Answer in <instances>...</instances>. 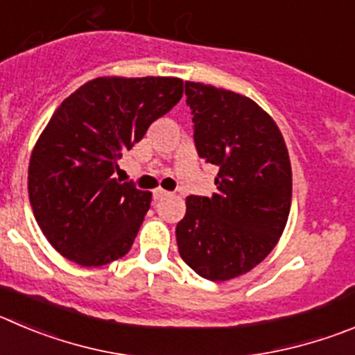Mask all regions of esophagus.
<instances>
[{"label":"esophagus","mask_w":355,"mask_h":355,"mask_svg":"<svg viewBox=\"0 0 355 355\" xmlns=\"http://www.w3.org/2000/svg\"><path fill=\"white\" fill-rule=\"evenodd\" d=\"M152 196H154V200H162L164 196H168V191L157 187V189H154V191H152Z\"/></svg>","instance_id":"1"}]
</instances>
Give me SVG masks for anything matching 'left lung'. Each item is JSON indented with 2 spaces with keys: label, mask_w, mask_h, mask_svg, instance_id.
Instances as JSON below:
<instances>
[{
  "label": "left lung",
  "mask_w": 355,
  "mask_h": 355,
  "mask_svg": "<svg viewBox=\"0 0 355 355\" xmlns=\"http://www.w3.org/2000/svg\"><path fill=\"white\" fill-rule=\"evenodd\" d=\"M200 157L218 168L217 193L189 196L177 224L178 252L203 278L224 282L275 248L291 211L293 171L282 132L247 96L185 82Z\"/></svg>",
  "instance_id": "obj_1"
}]
</instances>
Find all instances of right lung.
<instances>
[{"instance_id":"1","label":"right lung","mask_w":355,"mask_h":355,"mask_svg":"<svg viewBox=\"0 0 355 355\" xmlns=\"http://www.w3.org/2000/svg\"><path fill=\"white\" fill-rule=\"evenodd\" d=\"M182 94L175 77H98L59 105L31 152L28 193L62 257L91 268L129 252L152 193L114 178L117 161Z\"/></svg>"}]
</instances>
